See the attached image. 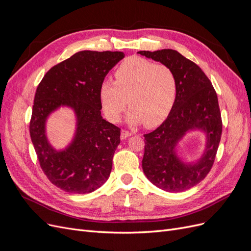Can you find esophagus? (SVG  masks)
<instances>
[{
  "label": "esophagus",
  "instance_id": "34e87169",
  "mask_svg": "<svg viewBox=\"0 0 251 251\" xmlns=\"http://www.w3.org/2000/svg\"><path fill=\"white\" fill-rule=\"evenodd\" d=\"M130 136H132V133L128 132V131H126V130H123L120 133V138L121 139H126L127 137H130Z\"/></svg>",
  "mask_w": 251,
  "mask_h": 251
}]
</instances>
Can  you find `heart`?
<instances>
[{
  "label": "heart",
  "instance_id": "b5f03b06",
  "mask_svg": "<svg viewBox=\"0 0 251 251\" xmlns=\"http://www.w3.org/2000/svg\"><path fill=\"white\" fill-rule=\"evenodd\" d=\"M176 93V78L168 66L132 56L119 65L115 81L101 83L100 95L104 115L113 123L128 104V124L153 127L168 117Z\"/></svg>",
  "mask_w": 251,
  "mask_h": 251
}]
</instances>
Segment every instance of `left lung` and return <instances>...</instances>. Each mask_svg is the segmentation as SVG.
Wrapping results in <instances>:
<instances>
[{"instance_id": "obj_1", "label": "left lung", "mask_w": 251, "mask_h": 251, "mask_svg": "<svg viewBox=\"0 0 251 251\" xmlns=\"http://www.w3.org/2000/svg\"><path fill=\"white\" fill-rule=\"evenodd\" d=\"M139 54L168 66L174 72L177 93L163 124L144 135L142 170L158 188L179 193L192 188L209 173L222 134L217 93L201 68L176 50L139 51ZM204 134L201 156L185 163L177 154L180 140L188 132Z\"/></svg>"}]
</instances>
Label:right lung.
<instances>
[{
  "label": "right lung",
  "instance_id": "right-lung-1",
  "mask_svg": "<svg viewBox=\"0 0 251 251\" xmlns=\"http://www.w3.org/2000/svg\"><path fill=\"white\" fill-rule=\"evenodd\" d=\"M124 57L119 51H79L52 67L36 89L30 137L45 175L67 193H92L110 177L120 128L102 118L100 92L105 75ZM62 107L74 112L75 130L71 142L56 149L47 123Z\"/></svg>",
  "mask_w": 251,
  "mask_h": 251
}]
</instances>
